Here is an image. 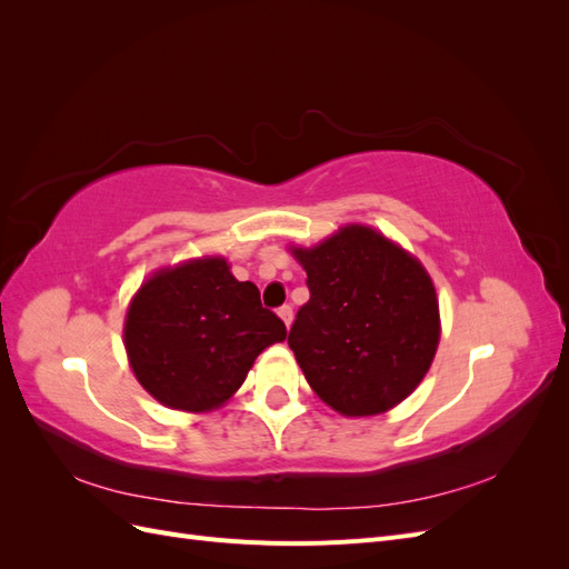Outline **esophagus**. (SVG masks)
<instances>
[{
  "instance_id": "34e87169",
  "label": "esophagus",
  "mask_w": 569,
  "mask_h": 569,
  "mask_svg": "<svg viewBox=\"0 0 569 569\" xmlns=\"http://www.w3.org/2000/svg\"><path fill=\"white\" fill-rule=\"evenodd\" d=\"M278 316L282 318V322H284V327L289 330V325H291V306H282L280 311H278Z\"/></svg>"
}]
</instances>
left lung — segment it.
<instances>
[{
  "mask_svg": "<svg viewBox=\"0 0 569 569\" xmlns=\"http://www.w3.org/2000/svg\"><path fill=\"white\" fill-rule=\"evenodd\" d=\"M311 299L289 332L303 377L343 418H372L418 389L441 339L439 299L416 256L347 222L316 247L289 244Z\"/></svg>",
  "mask_w": 569,
  "mask_h": 569,
  "instance_id": "8db88e82",
  "label": "left lung"
}]
</instances>
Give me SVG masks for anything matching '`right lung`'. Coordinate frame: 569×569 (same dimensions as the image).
<instances>
[{
    "label": "right lung",
    "instance_id": "obj_1",
    "mask_svg": "<svg viewBox=\"0 0 569 569\" xmlns=\"http://www.w3.org/2000/svg\"><path fill=\"white\" fill-rule=\"evenodd\" d=\"M287 339L284 322L239 282L226 256L187 258L153 270L123 322L128 363L161 406L211 412L244 385L253 360Z\"/></svg>",
    "mask_w": 569,
    "mask_h": 569
}]
</instances>
